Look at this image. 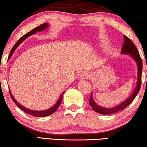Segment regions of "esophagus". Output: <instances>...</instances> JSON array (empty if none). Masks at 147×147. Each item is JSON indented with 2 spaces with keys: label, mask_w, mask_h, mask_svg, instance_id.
<instances>
[{
  "label": "esophagus",
  "mask_w": 147,
  "mask_h": 147,
  "mask_svg": "<svg viewBox=\"0 0 147 147\" xmlns=\"http://www.w3.org/2000/svg\"><path fill=\"white\" fill-rule=\"evenodd\" d=\"M89 76H90V75H89V74L87 73V72H83V73H82L80 74V78L82 79L88 78Z\"/></svg>",
  "instance_id": "34e87169"
}]
</instances>
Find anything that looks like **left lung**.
<instances>
[{"mask_svg": "<svg viewBox=\"0 0 147 147\" xmlns=\"http://www.w3.org/2000/svg\"><path fill=\"white\" fill-rule=\"evenodd\" d=\"M121 53L123 54H129L135 60L138 65V81L135 90L132 93L129 97L126 100L122 102L121 104L118 105V106L114 107L113 108H105L99 106L95 102L93 99L92 92H91V97L89 100V103L93 109L97 113H100L103 115H109L113 113H117V112L122 111L125 109L126 107L129 106L131 103L134 101L138 94L141 87V82H142V61L138 51L135 46V45L129 38L127 36H124V44L122 45L121 49Z\"/></svg>", "mask_w": 147, "mask_h": 147, "instance_id": "left-lung-1", "label": "left lung"}]
</instances>
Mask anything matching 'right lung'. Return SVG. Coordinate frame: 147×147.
Listing matches in <instances>:
<instances>
[{
	"instance_id": "obj_1",
	"label": "right lung",
	"mask_w": 147,
	"mask_h": 147,
	"mask_svg": "<svg viewBox=\"0 0 147 147\" xmlns=\"http://www.w3.org/2000/svg\"><path fill=\"white\" fill-rule=\"evenodd\" d=\"M48 27H49V25H48L47 23H43L41 25L38 26V27H36V28H34V29H32V30H31L30 32H29L28 33H27V34H25L24 36H22L21 38H20V39L18 40V41H17V42L14 45V46L13 47V48H12L11 51H10V53L9 55V59L10 58H11L12 54H13V52H14L15 49H16L17 47H18L19 45L21 43L22 41L25 40L26 38H27L29 37V36L33 35V34H36V32H41V31H43L45 30V29H46L47 28H48ZM63 92V94H62L61 96H60V98H58V101H57V102L52 107L48 109L47 110H44V111H34V110H31V109H29L27 108H25V107H23L22 105H21L20 104V103H18V102L15 100V98L13 97V96H12L11 91L9 90V94H10V96H11L12 100L13 101V102L15 103L16 105H17V107H18L20 109L22 110L24 112H25V113H29V114L33 115V116H35V117H45V116H47V115H49L51 114H52V113H54L55 111H56L57 109L59 107L60 103H61L62 102V100H63V94H64Z\"/></svg>"
}]
</instances>
